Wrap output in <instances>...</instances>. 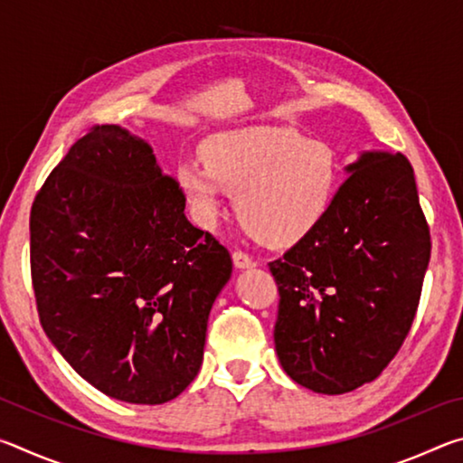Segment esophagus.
Returning a JSON list of instances; mask_svg holds the SVG:
<instances>
[{"label": "esophagus", "mask_w": 463, "mask_h": 463, "mask_svg": "<svg viewBox=\"0 0 463 463\" xmlns=\"http://www.w3.org/2000/svg\"><path fill=\"white\" fill-rule=\"evenodd\" d=\"M232 263H234V268H237V269H249V268H255V265H257L253 257L242 253V250H234Z\"/></svg>", "instance_id": "esophagus-1"}]
</instances>
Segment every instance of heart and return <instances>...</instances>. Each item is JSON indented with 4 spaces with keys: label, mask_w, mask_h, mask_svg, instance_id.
I'll return each instance as SVG.
<instances>
[{
    "label": "heart",
    "mask_w": 463,
    "mask_h": 463,
    "mask_svg": "<svg viewBox=\"0 0 463 463\" xmlns=\"http://www.w3.org/2000/svg\"><path fill=\"white\" fill-rule=\"evenodd\" d=\"M203 165L182 163L177 187L194 221L213 229L226 194L257 241L289 247L310 237L331 210L341 184V155L325 138L292 128L226 130L206 140Z\"/></svg>",
    "instance_id": "obj_1"
}]
</instances>
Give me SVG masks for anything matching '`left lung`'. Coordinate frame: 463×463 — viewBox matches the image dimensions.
<instances>
[{
    "label": "left lung",
    "mask_w": 463,
    "mask_h": 463,
    "mask_svg": "<svg viewBox=\"0 0 463 463\" xmlns=\"http://www.w3.org/2000/svg\"><path fill=\"white\" fill-rule=\"evenodd\" d=\"M345 171L323 224L269 263L279 289V364L320 394L364 386L394 359L430 257L409 159L370 151Z\"/></svg>",
    "instance_id": "1"
}]
</instances>
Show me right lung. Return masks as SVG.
<instances>
[{"mask_svg": "<svg viewBox=\"0 0 463 463\" xmlns=\"http://www.w3.org/2000/svg\"><path fill=\"white\" fill-rule=\"evenodd\" d=\"M184 210L151 145L116 124L77 140L33 203L41 325L67 364L116 401H174L200 372L232 261Z\"/></svg>", "mask_w": 463, "mask_h": 463, "instance_id": "obj_1", "label": "right lung"}]
</instances>
